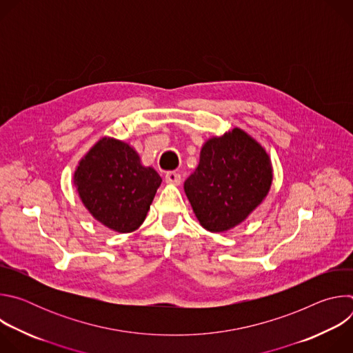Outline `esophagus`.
<instances>
[{
    "instance_id": "obj_1",
    "label": "esophagus",
    "mask_w": 353,
    "mask_h": 353,
    "mask_svg": "<svg viewBox=\"0 0 353 353\" xmlns=\"http://www.w3.org/2000/svg\"><path fill=\"white\" fill-rule=\"evenodd\" d=\"M165 181L169 183V184H180L181 176H180V173H177V172H168V173L165 174Z\"/></svg>"
}]
</instances>
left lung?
Instances as JSON below:
<instances>
[{
    "mask_svg": "<svg viewBox=\"0 0 353 353\" xmlns=\"http://www.w3.org/2000/svg\"><path fill=\"white\" fill-rule=\"evenodd\" d=\"M271 180L265 150L234 128L204 145L199 165L184 181V190L199 223L210 232H225L261 204Z\"/></svg>",
    "mask_w": 353,
    "mask_h": 353,
    "instance_id": "left-lung-1",
    "label": "left lung"
}]
</instances>
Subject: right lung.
<instances>
[{
    "instance_id": "add662e5",
    "label": "right lung",
    "mask_w": 353,
    "mask_h": 353,
    "mask_svg": "<svg viewBox=\"0 0 353 353\" xmlns=\"http://www.w3.org/2000/svg\"><path fill=\"white\" fill-rule=\"evenodd\" d=\"M74 181L82 203L99 222L128 233L143 222L162 179L141 165L130 145L103 138L79 162Z\"/></svg>"
}]
</instances>
